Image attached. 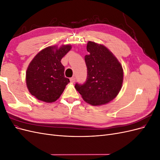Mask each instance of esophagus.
<instances>
[{
  "label": "esophagus",
  "mask_w": 160,
  "mask_h": 160,
  "mask_svg": "<svg viewBox=\"0 0 160 160\" xmlns=\"http://www.w3.org/2000/svg\"><path fill=\"white\" fill-rule=\"evenodd\" d=\"M70 81L71 82V83H74V82L75 81V77H71V78H70Z\"/></svg>",
  "instance_id": "esophagus-1"
}]
</instances>
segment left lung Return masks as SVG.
<instances>
[{"mask_svg":"<svg viewBox=\"0 0 160 160\" xmlns=\"http://www.w3.org/2000/svg\"><path fill=\"white\" fill-rule=\"evenodd\" d=\"M87 50V79L83 84L76 83L75 88L87 103L95 106L104 105L115 99L122 88V66L104 45L89 41Z\"/></svg>","mask_w":160,"mask_h":160,"instance_id":"left-lung-1","label":"left lung"}]
</instances>
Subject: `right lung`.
I'll return each instance as SVG.
<instances>
[{
    "mask_svg": "<svg viewBox=\"0 0 160 160\" xmlns=\"http://www.w3.org/2000/svg\"><path fill=\"white\" fill-rule=\"evenodd\" d=\"M71 45L48 47L33 58L26 72V83L31 94L47 103L60 98L70 81L65 77V67L61 61Z\"/></svg>",
    "mask_w": 160,
    "mask_h": 160,
    "instance_id": "1",
    "label": "right lung"
}]
</instances>
